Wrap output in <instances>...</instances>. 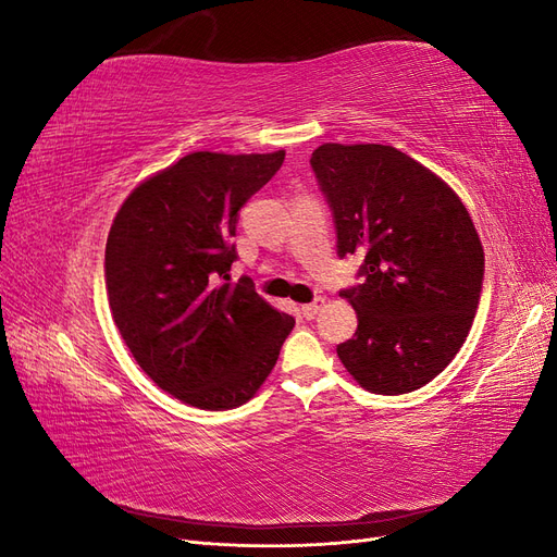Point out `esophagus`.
Listing matches in <instances>:
<instances>
[{
	"instance_id": "obj_1",
	"label": "esophagus",
	"mask_w": 557,
	"mask_h": 557,
	"mask_svg": "<svg viewBox=\"0 0 557 557\" xmlns=\"http://www.w3.org/2000/svg\"><path fill=\"white\" fill-rule=\"evenodd\" d=\"M323 307H325V299L323 297H315L313 301H309V305L301 307V315H305L307 320H311V318H315L320 313V309H323Z\"/></svg>"
}]
</instances>
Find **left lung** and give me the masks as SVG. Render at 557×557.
I'll use <instances>...</instances> for the list:
<instances>
[{
    "instance_id": "obj_1",
    "label": "left lung",
    "mask_w": 557,
    "mask_h": 557,
    "mask_svg": "<svg viewBox=\"0 0 557 557\" xmlns=\"http://www.w3.org/2000/svg\"><path fill=\"white\" fill-rule=\"evenodd\" d=\"M311 166L339 256L364 250L362 283L342 293L358 330L336 356L369 393H413L444 372L474 323L479 232L450 185L393 146L323 144Z\"/></svg>"
}]
</instances>
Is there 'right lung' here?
<instances>
[{"label":"right lung","instance_id":"obj_1","mask_svg":"<svg viewBox=\"0 0 557 557\" xmlns=\"http://www.w3.org/2000/svg\"><path fill=\"white\" fill-rule=\"evenodd\" d=\"M285 160L197 150L117 209L104 278L113 323L158 387L207 411L242 407L272 374L295 318L230 283L239 209Z\"/></svg>","mask_w":557,"mask_h":557}]
</instances>
